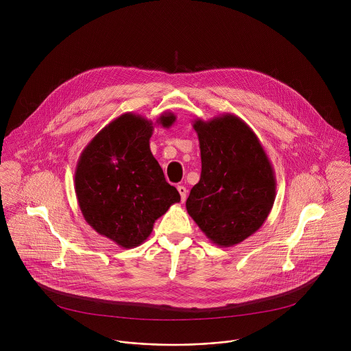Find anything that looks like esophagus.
<instances>
[{
  "instance_id": "1",
  "label": "esophagus",
  "mask_w": 351,
  "mask_h": 351,
  "mask_svg": "<svg viewBox=\"0 0 351 351\" xmlns=\"http://www.w3.org/2000/svg\"><path fill=\"white\" fill-rule=\"evenodd\" d=\"M177 189H178V193H180V196H181V200L185 201L186 200V195H188V189L184 186V185H180V186H177Z\"/></svg>"
}]
</instances>
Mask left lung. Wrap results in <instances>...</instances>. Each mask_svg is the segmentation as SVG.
Wrapping results in <instances>:
<instances>
[{"instance_id":"left-lung-1","label":"left lung","mask_w":351,"mask_h":351,"mask_svg":"<svg viewBox=\"0 0 351 351\" xmlns=\"http://www.w3.org/2000/svg\"><path fill=\"white\" fill-rule=\"evenodd\" d=\"M200 142V181L186 200L191 217L220 247L256 232L276 199V176L259 139L238 116L195 120Z\"/></svg>"}]
</instances>
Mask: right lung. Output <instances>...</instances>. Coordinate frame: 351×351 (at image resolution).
Wrapping results in <instances>:
<instances>
[{"mask_svg": "<svg viewBox=\"0 0 351 351\" xmlns=\"http://www.w3.org/2000/svg\"><path fill=\"white\" fill-rule=\"evenodd\" d=\"M174 121L171 112L156 120L165 128ZM152 131L151 120L124 113L101 130L77 163L75 195L86 223L123 249L142 245L155 220L181 200L151 154Z\"/></svg>", "mask_w": 351, "mask_h": 351, "instance_id": "1", "label": "right lung"}]
</instances>
